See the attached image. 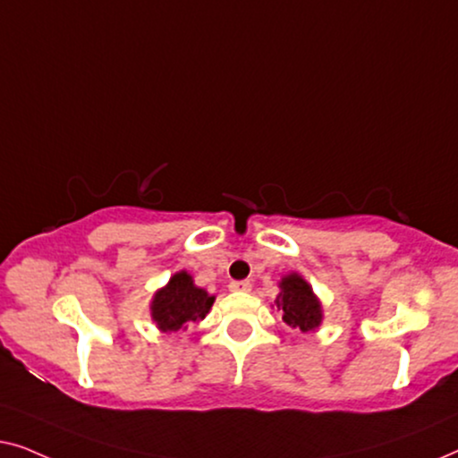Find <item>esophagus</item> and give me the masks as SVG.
Listing matches in <instances>:
<instances>
[{
  "instance_id": "1",
  "label": "esophagus",
  "mask_w": 458,
  "mask_h": 458,
  "mask_svg": "<svg viewBox=\"0 0 458 458\" xmlns=\"http://www.w3.org/2000/svg\"><path fill=\"white\" fill-rule=\"evenodd\" d=\"M229 290L231 292H250L252 290V284H250V281H231L229 284Z\"/></svg>"
}]
</instances>
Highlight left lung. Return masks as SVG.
<instances>
[{
  "label": "left lung",
  "instance_id": "8db88e82",
  "mask_svg": "<svg viewBox=\"0 0 458 458\" xmlns=\"http://www.w3.org/2000/svg\"><path fill=\"white\" fill-rule=\"evenodd\" d=\"M279 296L275 300L277 310L284 312V321L302 334L315 331L323 321V309L312 287L298 273L285 275L279 281Z\"/></svg>",
  "mask_w": 458,
  "mask_h": 458
}]
</instances>
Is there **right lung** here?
<instances>
[{
  "label": "right lung",
  "mask_w": 458,
  "mask_h": 458,
  "mask_svg": "<svg viewBox=\"0 0 458 458\" xmlns=\"http://www.w3.org/2000/svg\"><path fill=\"white\" fill-rule=\"evenodd\" d=\"M215 296L193 284L187 271L174 273L171 281L154 293L152 298V321L160 331H179L185 323H196L208 315Z\"/></svg>",
  "instance_id": "1"
}]
</instances>
